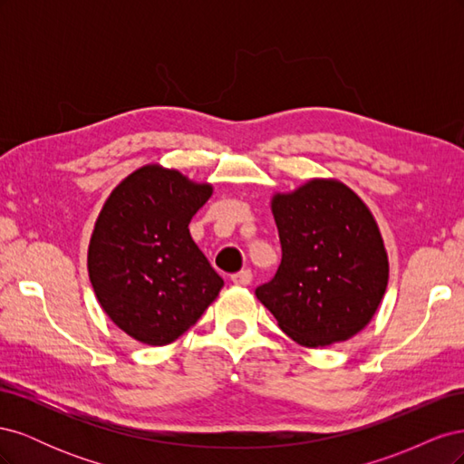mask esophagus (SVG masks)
<instances>
[{
  "label": "esophagus",
  "instance_id": "obj_1",
  "mask_svg": "<svg viewBox=\"0 0 464 464\" xmlns=\"http://www.w3.org/2000/svg\"><path fill=\"white\" fill-rule=\"evenodd\" d=\"M251 280H254V275H251L249 269H244V271H240V273H234V275H232V283H234V285L247 286V285H251Z\"/></svg>",
  "mask_w": 464,
  "mask_h": 464
}]
</instances>
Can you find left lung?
Returning a JSON list of instances; mask_svg holds the SVG:
<instances>
[{
    "label": "left lung",
    "instance_id": "left-lung-1",
    "mask_svg": "<svg viewBox=\"0 0 464 464\" xmlns=\"http://www.w3.org/2000/svg\"><path fill=\"white\" fill-rule=\"evenodd\" d=\"M280 259L256 296L292 341L317 348L368 325L382 302L389 261L377 224L341 181L312 179L275 195Z\"/></svg>",
    "mask_w": 464,
    "mask_h": 464
}]
</instances>
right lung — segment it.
Returning <instances> with one entry per match:
<instances>
[{"label":"right lung","instance_id":"obj_1","mask_svg":"<svg viewBox=\"0 0 464 464\" xmlns=\"http://www.w3.org/2000/svg\"><path fill=\"white\" fill-rule=\"evenodd\" d=\"M210 193V186L176 170L143 166L111 191L98 215L91 283L108 317L139 343H174L224 286L188 228Z\"/></svg>","mask_w":464,"mask_h":464}]
</instances>
